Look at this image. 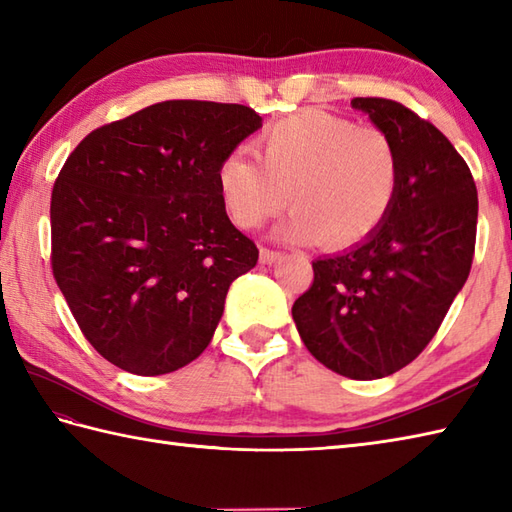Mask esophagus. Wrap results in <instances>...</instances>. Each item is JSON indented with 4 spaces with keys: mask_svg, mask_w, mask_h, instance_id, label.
Wrapping results in <instances>:
<instances>
[{
    "mask_svg": "<svg viewBox=\"0 0 512 512\" xmlns=\"http://www.w3.org/2000/svg\"><path fill=\"white\" fill-rule=\"evenodd\" d=\"M281 257H284V253H279V250H270V248H262V250H259V262L268 264V266L279 262Z\"/></svg>",
    "mask_w": 512,
    "mask_h": 512,
    "instance_id": "obj_1",
    "label": "esophagus"
}]
</instances>
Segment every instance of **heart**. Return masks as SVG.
Returning a JSON list of instances; mask_svg holds the SVG:
<instances>
[{"instance_id":"1","label":"heart","mask_w":512,"mask_h":512,"mask_svg":"<svg viewBox=\"0 0 512 512\" xmlns=\"http://www.w3.org/2000/svg\"><path fill=\"white\" fill-rule=\"evenodd\" d=\"M257 160L231 151L215 171L228 217L257 228L284 206H297L279 235L286 242L334 248L363 242L396 200L400 154L387 132L356 127L325 110H301L255 138Z\"/></svg>"}]
</instances>
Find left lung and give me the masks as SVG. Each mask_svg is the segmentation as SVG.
I'll return each instance as SVG.
<instances>
[{
    "label": "left lung",
    "mask_w": 512,
    "mask_h": 512,
    "mask_svg": "<svg viewBox=\"0 0 512 512\" xmlns=\"http://www.w3.org/2000/svg\"><path fill=\"white\" fill-rule=\"evenodd\" d=\"M400 154L396 200L376 231L312 262L292 306L308 352L332 372L374 380L398 372L436 336L471 273L477 189L438 127L402 103L354 99Z\"/></svg>",
    "instance_id": "left-lung-1"
}]
</instances>
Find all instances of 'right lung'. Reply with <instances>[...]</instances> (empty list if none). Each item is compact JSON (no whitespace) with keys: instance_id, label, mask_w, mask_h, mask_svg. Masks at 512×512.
Listing matches in <instances>:
<instances>
[{"instance_id":"right-lung-1","label":"right lung","mask_w":512,"mask_h":512,"mask_svg":"<svg viewBox=\"0 0 512 512\" xmlns=\"http://www.w3.org/2000/svg\"><path fill=\"white\" fill-rule=\"evenodd\" d=\"M262 127L246 105L165 101L85 136L50 202L52 275L112 365L160 376L211 343L253 239L217 191L222 158Z\"/></svg>"}]
</instances>
